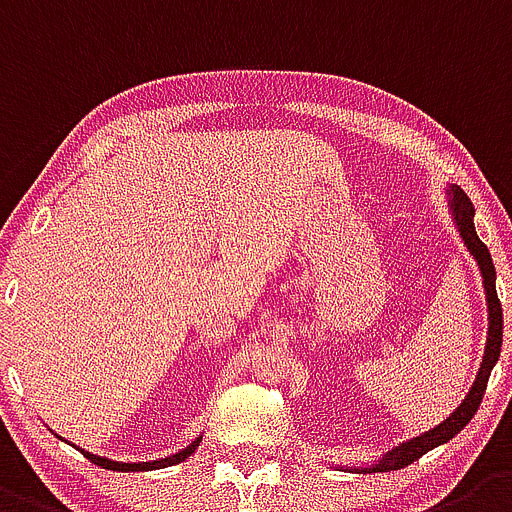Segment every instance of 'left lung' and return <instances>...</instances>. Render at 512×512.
<instances>
[{
    "instance_id": "left-lung-1",
    "label": "left lung",
    "mask_w": 512,
    "mask_h": 512,
    "mask_svg": "<svg viewBox=\"0 0 512 512\" xmlns=\"http://www.w3.org/2000/svg\"><path fill=\"white\" fill-rule=\"evenodd\" d=\"M449 211L454 216V224H457L459 237L464 239L469 255L477 260L482 273V285H485V296H487V319H490V331H487V347L485 357H482V365L477 377H474L472 390L467 393V398L462 400L457 411L451 413L444 423L434 426L426 434L416 436V439H408L405 444L395 446L393 451L382 454L380 462L370 464V467H359L354 472L367 474V472H393V469H403L408 464H413L416 459H421L426 451L436 449V446L446 444L454 436L467 426L474 418L477 408H480L482 398H485L487 380H490L492 367L497 365V357H500V347H503V306H500V298H497L495 290V265H492L490 250L485 247L477 232H474V206L472 201L467 199V193L459 186H449Z\"/></svg>"
}]
</instances>
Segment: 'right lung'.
Wrapping results in <instances>:
<instances>
[{
    "label": "right lung",
    "instance_id": "add662e5",
    "mask_svg": "<svg viewBox=\"0 0 512 512\" xmlns=\"http://www.w3.org/2000/svg\"><path fill=\"white\" fill-rule=\"evenodd\" d=\"M201 444V436L196 441H191V444L186 446L183 451H178V454H173V457H165V459H155V462H137V464H130V462H112V459L107 457H96V454H91V451H84V457L91 459L94 464H99V467L104 469H163V467H170V464H181L186 462L188 457H191L193 451H196V446Z\"/></svg>",
    "mask_w": 512,
    "mask_h": 512
}]
</instances>
